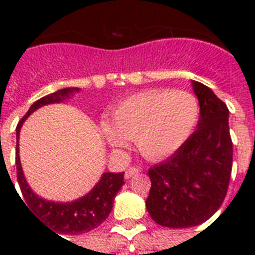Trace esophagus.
<instances>
[{
	"mask_svg": "<svg viewBox=\"0 0 255 255\" xmlns=\"http://www.w3.org/2000/svg\"><path fill=\"white\" fill-rule=\"evenodd\" d=\"M140 168H135V167H129L127 168V170H126V173H124V176H126V178H131L133 174L139 173L140 172Z\"/></svg>",
	"mask_w": 255,
	"mask_h": 255,
	"instance_id": "34e87169",
	"label": "esophagus"
}]
</instances>
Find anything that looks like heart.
<instances>
[{"label":"heart","mask_w":255,"mask_h":255,"mask_svg":"<svg viewBox=\"0 0 255 255\" xmlns=\"http://www.w3.org/2000/svg\"><path fill=\"white\" fill-rule=\"evenodd\" d=\"M198 116L200 104L189 92L148 90L122 100L111 114V127L103 126V133L112 147H123L126 139L136 140L145 157L163 159L188 140Z\"/></svg>","instance_id":"heart-1"}]
</instances>
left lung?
<instances>
[{
  "label": "left lung",
  "mask_w": 255,
  "mask_h": 255,
  "mask_svg": "<svg viewBox=\"0 0 255 255\" xmlns=\"http://www.w3.org/2000/svg\"><path fill=\"white\" fill-rule=\"evenodd\" d=\"M200 103L197 129L164 163L149 168L147 210L165 228H190L209 220L229 188L233 143L229 110L214 92L193 82Z\"/></svg>",
  "instance_id": "obj_1"
}]
</instances>
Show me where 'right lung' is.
<instances>
[{
  "instance_id": "add662e5",
  "label": "right lung",
  "mask_w": 255,
  "mask_h": 255,
  "mask_svg": "<svg viewBox=\"0 0 255 255\" xmlns=\"http://www.w3.org/2000/svg\"><path fill=\"white\" fill-rule=\"evenodd\" d=\"M74 91H78V88H63L37 100L29 108L25 116L19 120L17 126V139L19 137L22 123L31 112L45 104L61 102ZM15 165H17L18 184L25 198L23 204L29 206L27 209L31 210V213H34V216L39 221H42V224H45L46 228L62 234L87 233L90 230L98 228L110 216L112 206H114V198L124 184V173L106 172L95 188L87 196L79 198L77 201L69 202V204L67 202L59 204V202L46 201L43 198L38 197L37 194L30 189L22 172L18 148L15 151Z\"/></svg>"
}]
</instances>
